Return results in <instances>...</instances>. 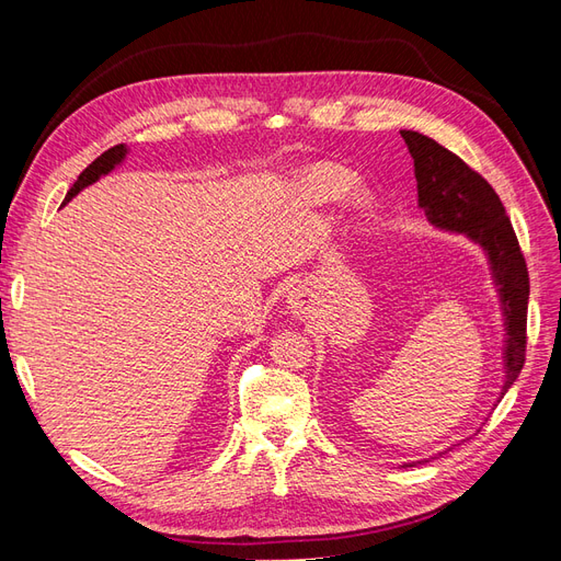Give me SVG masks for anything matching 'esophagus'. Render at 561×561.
<instances>
[{"mask_svg":"<svg viewBox=\"0 0 561 561\" xmlns=\"http://www.w3.org/2000/svg\"><path fill=\"white\" fill-rule=\"evenodd\" d=\"M290 309H293V311L299 316V313L304 311V301H299V299L295 297V301H293V307H290Z\"/></svg>","mask_w":561,"mask_h":561,"instance_id":"1","label":"esophagus"}]
</instances>
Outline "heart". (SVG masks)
Wrapping results in <instances>:
<instances>
[{
  "label": "heart",
  "mask_w": 561,
  "mask_h": 561,
  "mask_svg": "<svg viewBox=\"0 0 561 561\" xmlns=\"http://www.w3.org/2000/svg\"><path fill=\"white\" fill-rule=\"evenodd\" d=\"M355 178L342 165L334 163H318L304 173V192H307L316 203H332L342 198ZM353 208L355 213L365 215L371 208V196L367 192H355L353 194Z\"/></svg>",
  "instance_id": "1"
}]
</instances>
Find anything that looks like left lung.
<instances>
[{"label": "left lung", "mask_w": 561, "mask_h": 561, "mask_svg": "<svg viewBox=\"0 0 561 561\" xmlns=\"http://www.w3.org/2000/svg\"><path fill=\"white\" fill-rule=\"evenodd\" d=\"M400 135L414 159L419 208L426 213L428 222L439 231L463 233L468 241L480 245L486 254L505 328V381L496 400L501 402L524 367L526 307H529V271H526L511 217L505 215L503 203L491 190V184L451 154L449 149L416 130H400ZM423 461H428V458H423ZM423 461L402 463V468Z\"/></svg>", "instance_id": "obj_1"}]
</instances>
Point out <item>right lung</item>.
<instances>
[{
	"label": "right lung",
	"mask_w": 561,
	"mask_h": 561,
	"mask_svg": "<svg viewBox=\"0 0 561 561\" xmlns=\"http://www.w3.org/2000/svg\"><path fill=\"white\" fill-rule=\"evenodd\" d=\"M126 154H128V147H126V145H116V147L107 149L105 154H100V157L87 168V171H83V173L77 178V182L72 184V190L67 192V196H65V203L72 201L81 190H87L89 184H93V182H98L103 175L112 173L116 165H122L124 159H126Z\"/></svg>",
	"instance_id": "add662e5"
}]
</instances>
